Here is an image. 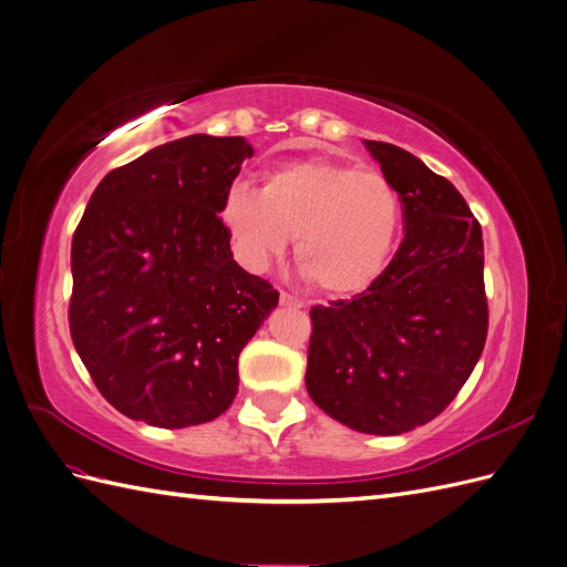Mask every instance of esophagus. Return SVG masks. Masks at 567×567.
Here are the masks:
<instances>
[{"label": "esophagus", "mask_w": 567, "mask_h": 567, "mask_svg": "<svg viewBox=\"0 0 567 567\" xmlns=\"http://www.w3.org/2000/svg\"><path fill=\"white\" fill-rule=\"evenodd\" d=\"M279 300H281V305H284V307H296V310H300V307H305V300H300V298H296V296L286 293V290H281Z\"/></svg>", "instance_id": "1"}]
</instances>
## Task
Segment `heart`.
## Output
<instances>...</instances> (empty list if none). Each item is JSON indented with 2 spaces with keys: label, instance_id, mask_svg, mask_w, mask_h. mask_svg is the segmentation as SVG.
Masks as SVG:
<instances>
[{
  "label": "heart",
  "instance_id": "obj_1",
  "mask_svg": "<svg viewBox=\"0 0 567 567\" xmlns=\"http://www.w3.org/2000/svg\"><path fill=\"white\" fill-rule=\"evenodd\" d=\"M400 219V196L381 173L319 158L277 165L260 194L234 186L221 205L246 267H269L296 236L298 269L329 296L357 293L381 277Z\"/></svg>",
  "mask_w": 567,
  "mask_h": 567
}]
</instances>
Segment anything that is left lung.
<instances>
[{
	"label": "left lung",
	"instance_id": "obj_1",
	"mask_svg": "<svg viewBox=\"0 0 567 567\" xmlns=\"http://www.w3.org/2000/svg\"><path fill=\"white\" fill-rule=\"evenodd\" d=\"M364 146L400 194L404 238L364 293L312 307L305 385L352 431L400 435L442 414L483 354V229L454 184L409 151Z\"/></svg>",
	"mask_w": 567,
	"mask_h": 567
}]
</instances>
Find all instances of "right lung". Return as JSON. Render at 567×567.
<instances>
[{
    "mask_svg": "<svg viewBox=\"0 0 567 567\" xmlns=\"http://www.w3.org/2000/svg\"><path fill=\"white\" fill-rule=\"evenodd\" d=\"M250 156L244 136L192 134L94 188L73 236L68 323L120 414L186 427L234 402L238 354L279 302L238 267L217 215Z\"/></svg>",
    "mask_w": 567,
    "mask_h": 567,
    "instance_id": "right-lung-1",
    "label": "right lung"
}]
</instances>
